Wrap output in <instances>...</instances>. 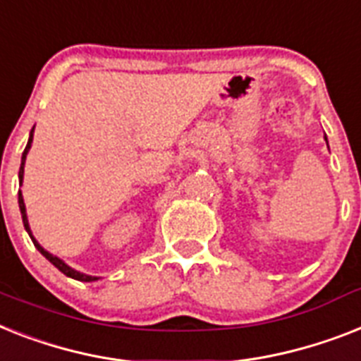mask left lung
<instances>
[{
    "label": "left lung",
    "instance_id": "8db88e82",
    "mask_svg": "<svg viewBox=\"0 0 361 361\" xmlns=\"http://www.w3.org/2000/svg\"><path fill=\"white\" fill-rule=\"evenodd\" d=\"M324 139H326V135H324ZM326 145H328V140H326Z\"/></svg>",
    "mask_w": 361,
    "mask_h": 361
}]
</instances>
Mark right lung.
I'll return each instance as SVG.
<instances>
[{"label": "right lung", "instance_id": "add662e5", "mask_svg": "<svg viewBox=\"0 0 361 361\" xmlns=\"http://www.w3.org/2000/svg\"><path fill=\"white\" fill-rule=\"evenodd\" d=\"M33 131L35 128L31 130V133H29V140H27V146H25V150H23L22 154V165H20V185H22V181H23V166H25V157H27L29 150H31V142H33ZM18 206H20V213H22V221H23V228H25V231L29 233V237H31V241H33V245L37 247V250L42 254L46 259H48L49 263H54L55 267H57L59 271L63 272V274H66L68 278H74V280H79V282H96L98 278L96 276H89V274H83V272H79L75 271V269H72V267H68L66 263L61 259V257L54 256V254H49L48 250H44L42 247H40V243L35 239L33 235V231H31V228H29V221H27V211H25V204H23V196H22V190H18Z\"/></svg>", "mask_w": 361, "mask_h": 361}]
</instances>
